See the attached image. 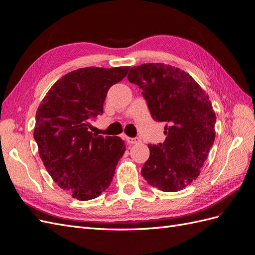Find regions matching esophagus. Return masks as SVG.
<instances>
[{
  "label": "esophagus",
  "mask_w": 255,
  "mask_h": 255,
  "mask_svg": "<svg viewBox=\"0 0 255 255\" xmlns=\"http://www.w3.org/2000/svg\"><path fill=\"white\" fill-rule=\"evenodd\" d=\"M127 139L129 144H137V142L140 141V138H138V137H128Z\"/></svg>",
  "instance_id": "esophagus-1"
}]
</instances>
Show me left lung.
<instances>
[{"label": "left lung", "mask_w": 255, "mask_h": 255, "mask_svg": "<svg viewBox=\"0 0 255 255\" xmlns=\"http://www.w3.org/2000/svg\"><path fill=\"white\" fill-rule=\"evenodd\" d=\"M128 80L142 91L152 119L165 123V140L148 145L141 175L162 191L182 190L199 176L214 142L216 116L209 96L188 73L161 63L131 68Z\"/></svg>", "instance_id": "left-lung-1"}]
</instances>
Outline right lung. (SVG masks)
I'll return each mask as SVG.
<instances>
[{
	"label": "right lung",
	"mask_w": 255,
	"mask_h": 255,
	"mask_svg": "<svg viewBox=\"0 0 255 255\" xmlns=\"http://www.w3.org/2000/svg\"><path fill=\"white\" fill-rule=\"evenodd\" d=\"M129 67H86L59 79L35 115L33 137L48 174L61 189L81 201L95 199L115 176L126 151L118 136L90 132V122L103 115L108 90Z\"/></svg>",
	"instance_id": "add662e5"
}]
</instances>
